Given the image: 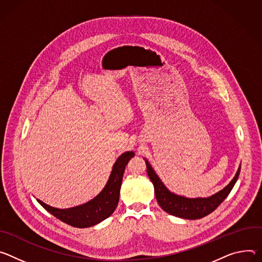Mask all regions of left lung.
Segmentation results:
<instances>
[{
  "mask_svg": "<svg viewBox=\"0 0 262 262\" xmlns=\"http://www.w3.org/2000/svg\"><path fill=\"white\" fill-rule=\"evenodd\" d=\"M144 161H146L147 164L148 176L154 185L155 195L159 206L165 212L171 215L187 220L202 219L214 211L221 205V203L228 196L232 188H233L241 172L239 166L236 171V175L231 180V182L211 196L189 199L169 191L162 183L160 178L156 175V172L152 168L149 161L147 159H144Z\"/></svg>",
  "mask_w": 262,
  "mask_h": 262,
  "instance_id": "obj_1",
  "label": "left lung"
}]
</instances>
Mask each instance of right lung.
Masks as SVG:
<instances>
[{
  "label": "right lung",
  "mask_w": 262,
  "mask_h": 262,
  "mask_svg": "<svg viewBox=\"0 0 262 262\" xmlns=\"http://www.w3.org/2000/svg\"><path fill=\"white\" fill-rule=\"evenodd\" d=\"M134 152L129 151L116 159L104 189L85 204L68 209H59L46 204L38 199L37 202L55 217L70 226L76 228L95 226L109 217L118 206L124 171L129 160L134 157Z\"/></svg>",
  "instance_id": "1"
}]
</instances>
